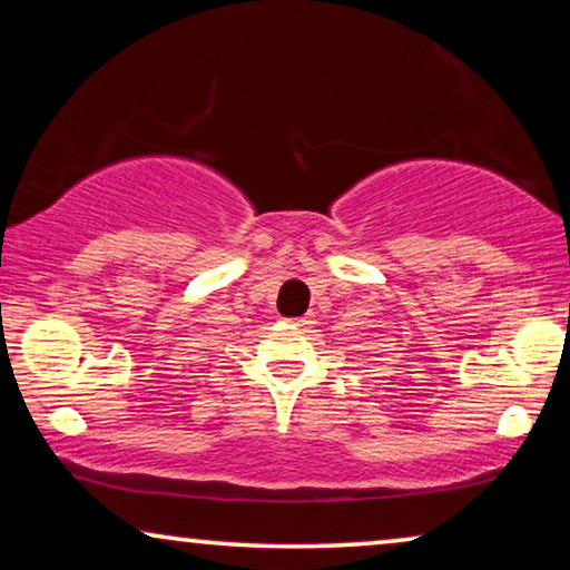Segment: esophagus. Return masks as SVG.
Listing matches in <instances>:
<instances>
[{
  "instance_id": "esophagus-1",
  "label": "esophagus",
  "mask_w": 570,
  "mask_h": 570,
  "mask_svg": "<svg viewBox=\"0 0 570 570\" xmlns=\"http://www.w3.org/2000/svg\"><path fill=\"white\" fill-rule=\"evenodd\" d=\"M291 324L295 326V330H306V326H311L314 322H311V316H301V318H293Z\"/></svg>"
}]
</instances>
